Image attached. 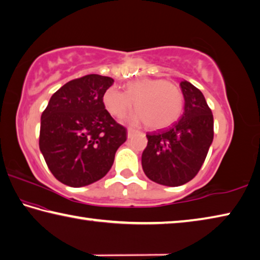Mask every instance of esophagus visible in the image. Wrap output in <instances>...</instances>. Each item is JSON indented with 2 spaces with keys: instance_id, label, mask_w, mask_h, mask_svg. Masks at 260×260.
Wrapping results in <instances>:
<instances>
[{
  "instance_id": "esophagus-1",
  "label": "esophagus",
  "mask_w": 260,
  "mask_h": 260,
  "mask_svg": "<svg viewBox=\"0 0 260 260\" xmlns=\"http://www.w3.org/2000/svg\"><path fill=\"white\" fill-rule=\"evenodd\" d=\"M136 134H138L137 130L131 129V127H129V129H127V138H133Z\"/></svg>"
}]
</instances>
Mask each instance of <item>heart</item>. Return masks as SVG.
I'll return each mask as SVG.
<instances>
[{"label":"heart","mask_w":260,"mask_h":260,"mask_svg":"<svg viewBox=\"0 0 260 260\" xmlns=\"http://www.w3.org/2000/svg\"><path fill=\"white\" fill-rule=\"evenodd\" d=\"M137 113L131 120L145 121L149 129H165L178 121L184 109V94L178 84L163 79L131 81L124 91L112 86L104 94V104L109 114L123 117L133 108Z\"/></svg>","instance_id":"1"}]
</instances>
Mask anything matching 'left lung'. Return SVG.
Segmentation results:
<instances>
[{
  "instance_id": "8db88e82",
  "label": "left lung",
  "mask_w": 260,
  "mask_h": 260,
  "mask_svg": "<svg viewBox=\"0 0 260 260\" xmlns=\"http://www.w3.org/2000/svg\"><path fill=\"white\" fill-rule=\"evenodd\" d=\"M185 111L169 129L147 134L142 155L145 175L157 184L180 186L201 169L213 139V115L203 93L187 81L180 82Z\"/></svg>"
}]
</instances>
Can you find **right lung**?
<instances>
[{"mask_svg": "<svg viewBox=\"0 0 260 260\" xmlns=\"http://www.w3.org/2000/svg\"><path fill=\"white\" fill-rule=\"evenodd\" d=\"M112 77L89 74L72 80L50 98L41 115L40 149L60 183L82 187L94 183L113 166L126 129L105 108Z\"/></svg>", "mask_w": 260, "mask_h": 260, "instance_id": "obj_1", "label": "right lung"}]
</instances>
